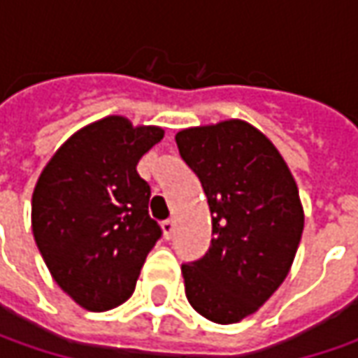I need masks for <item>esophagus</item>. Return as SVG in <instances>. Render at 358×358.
<instances>
[{"label": "esophagus", "instance_id": "1", "mask_svg": "<svg viewBox=\"0 0 358 358\" xmlns=\"http://www.w3.org/2000/svg\"><path fill=\"white\" fill-rule=\"evenodd\" d=\"M161 227H163L165 239H171L173 233H175V221H173V219H165V221L161 223Z\"/></svg>", "mask_w": 358, "mask_h": 358}]
</instances>
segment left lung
<instances>
[{
    "instance_id": "left-lung-1",
    "label": "left lung",
    "mask_w": 358,
    "mask_h": 358,
    "mask_svg": "<svg viewBox=\"0 0 358 358\" xmlns=\"http://www.w3.org/2000/svg\"><path fill=\"white\" fill-rule=\"evenodd\" d=\"M213 217L209 251L183 263L191 307L219 324L259 309L285 281L303 235L295 179L275 145L231 119L175 135Z\"/></svg>"
}]
</instances>
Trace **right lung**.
<instances>
[{
	"label": "right lung",
	"mask_w": 358,
	"mask_h": 358,
	"mask_svg": "<svg viewBox=\"0 0 358 358\" xmlns=\"http://www.w3.org/2000/svg\"><path fill=\"white\" fill-rule=\"evenodd\" d=\"M161 139L159 127L105 117L69 137L35 185L37 249L55 282L87 310L125 303L163 235L149 215L151 187L137 173Z\"/></svg>",
	"instance_id": "obj_1"
}]
</instances>
